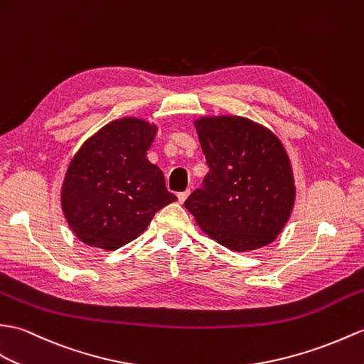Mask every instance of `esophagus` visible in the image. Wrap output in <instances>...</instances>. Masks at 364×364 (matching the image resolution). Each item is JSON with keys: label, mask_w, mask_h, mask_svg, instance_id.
<instances>
[{"label": "esophagus", "mask_w": 364, "mask_h": 364, "mask_svg": "<svg viewBox=\"0 0 364 364\" xmlns=\"http://www.w3.org/2000/svg\"><path fill=\"white\" fill-rule=\"evenodd\" d=\"M189 193H191V191H184V192H178V193H176V197H178V201H180V203H184V200L189 197Z\"/></svg>", "instance_id": "1"}]
</instances>
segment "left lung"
<instances>
[{
	"label": "left lung",
	"mask_w": 364,
	"mask_h": 364,
	"mask_svg": "<svg viewBox=\"0 0 364 364\" xmlns=\"http://www.w3.org/2000/svg\"><path fill=\"white\" fill-rule=\"evenodd\" d=\"M196 129L209 172L184 201L209 237L232 251L272 243L291 214L290 159L274 134L239 116L201 117Z\"/></svg>",
	"instance_id": "obj_1"
}]
</instances>
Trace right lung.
Returning a JSON list of instances; mask_svg holds the SVG:
<instances>
[{
	"label": "right lung",
	"instance_id": "right-lung-1",
	"mask_svg": "<svg viewBox=\"0 0 364 364\" xmlns=\"http://www.w3.org/2000/svg\"><path fill=\"white\" fill-rule=\"evenodd\" d=\"M155 133V125L124 117L102 127L73 158L62 186V209L83 243L121 248L176 200L161 168L146 156Z\"/></svg>",
	"mask_w": 364,
	"mask_h": 364
}]
</instances>
